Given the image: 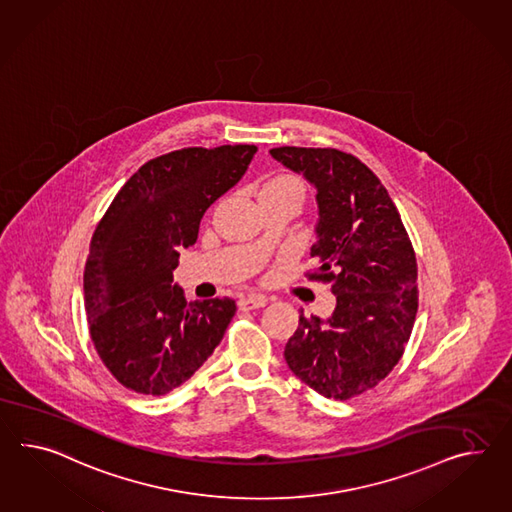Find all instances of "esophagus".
Instances as JSON below:
<instances>
[{"mask_svg": "<svg viewBox=\"0 0 512 512\" xmlns=\"http://www.w3.org/2000/svg\"><path fill=\"white\" fill-rule=\"evenodd\" d=\"M267 304V299L260 295V293H250L239 299V308L241 310H256V308H263Z\"/></svg>", "mask_w": 512, "mask_h": 512, "instance_id": "esophagus-1", "label": "esophagus"}]
</instances>
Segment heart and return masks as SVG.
I'll return each mask as SVG.
<instances>
[{
  "mask_svg": "<svg viewBox=\"0 0 512 512\" xmlns=\"http://www.w3.org/2000/svg\"><path fill=\"white\" fill-rule=\"evenodd\" d=\"M265 197L295 198L301 204L302 198H304V187L295 176L280 174V176H273L263 182L258 198Z\"/></svg>",
  "mask_w": 512,
  "mask_h": 512,
  "instance_id": "1",
  "label": "heart"
}]
</instances>
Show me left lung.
I'll return each instance as SVG.
<instances>
[{"instance_id":"obj_1","label":"left lung","mask_w":512,"mask_h":512,"mask_svg":"<svg viewBox=\"0 0 512 512\" xmlns=\"http://www.w3.org/2000/svg\"><path fill=\"white\" fill-rule=\"evenodd\" d=\"M269 154L317 191L319 267L336 308L299 315L286 343L289 369L317 394L351 399L384 379L403 356L418 312V265L401 215L360 159L334 148L280 146Z\"/></svg>"}]
</instances>
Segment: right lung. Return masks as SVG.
Listing matches in <instances>:
<instances>
[{
	"instance_id": "add662e5",
	"label": "right lung",
	"mask_w": 512,
	"mask_h": 512,
	"mask_svg": "<svg viewBox=\"0 0 512 512\" xmlns=\"http://www.w3.org/2000/svg\"><path fill=\"white\" fill-rule=\"evenodd\" d=\"M258 148H184L150 159L113 198L83 273L92 343L111 375L137 394L165 395L191 379L236 314V301L187 302L172 284L178 250L243 178Z\"/></svg>"
}]
</instances>
